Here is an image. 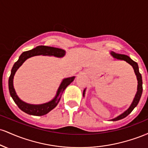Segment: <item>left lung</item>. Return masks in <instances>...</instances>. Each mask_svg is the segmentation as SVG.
I'll list each match as a JSON object with an SVG mask.
<instances>
[{"instance_id": "1", "label": "left lung", "mask_w": 148, "mask_h": 148, "mask_svg": "<svg viewBox=\"0 0 148 148\" xmlns=\"http://www.w3.org/2000/svg\"><path fill=\"white\" fill-rule=\"evenodd\" d=\"M111 56L115 58L118 59V60H123L126 61V62H128L129 64H130L133 67V68L134 69V72H135L136 75L137 77V80H138V89H137V92L136 94L135 98H134L133 102H132V104L130 108L127 110L126 111L124 112L123 114H121L120 115H119L118 117L115 118L114 119H113V121H117V120H121L125 117H127L130 113L134 110V108H135L136 106H137L139 102V100L140 99V97L142 95V92H143V81H142V76L141 74H140L139 72V69H138V65L137 64V62H134L133 60L130 58L128 56L124 55V54H120V53H116L115 52L112 51L111 53Z\"/></svg>"}]
</instances>
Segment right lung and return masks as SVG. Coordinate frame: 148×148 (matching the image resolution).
Listing matches in <instances>:
<instances>
[{
	"mask_svg": "<svg viewBox=\"0 0 148 148\" xmlns=\"http://www.w3.org/2000/svg\"><path fill=\"white\" fill-rule=\"evenodd\" d=\"M64 54H65V51H64L63 49L55 48V47H47V46H38L36 48L32 49V50L22 53L21 55L19 56L18 60L13 65V67L11 71V74H10L9 78V82H8L10 95L12 97L15 103L17 105L18 108L22 111L25 112V113H28L29 115H37V116H41V115H44L48 113L49 111H51L52 109H53L57 106L58 103L59 102L60 99L61 95L63 92L64 89L74 81V76L70 78H67V79H64L62 81L60 87L58 90L56 96L51 101L40 105L29 104V103H25L24 101H21L18 97L16 92H15L14 86H13V79H14L15 72H16L18 67L23 63V62L26 59L29 58L32 56H53L60 58L64 56Z\"/></svg>",
	"mask_w": 148,
	"mask_h": 148,
	"instance_id": "1",
	"label": "right lung"
}]
</instances>
